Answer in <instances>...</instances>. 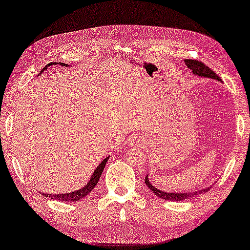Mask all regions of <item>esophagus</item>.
Listing matches in <instances>:
<instances>
[{"label":"esophagus","mask_w":250,"mask_h":250,"mask_svg":"<svg viewBox=\"0 0 250 250\" xmlns=\"http://www.w3.org/2000/svg\"><path fill=\"white\" fill-rule=\"evenodd\" d=\"M133 143L135 145H141L142 143H144V141L142 140V138H140V137H134L133 138Z\"/></svg>","instance_id":"1"}]
</instances>
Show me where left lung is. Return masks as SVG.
<instances>
[{
	"mask_svg": "<svg viewBox=\"0 0 250 250\" xmlns=\"http://www.w3.org/2000/svg\"><path fill=\"white\" fill-rule=\"evenodd\" d=\"M184 62H185L186 66L188 68L191 69V72H193L194 75H198L199 77H205V79H211V80L222 82L220 77L216 74L214 71H211L209 67L206 66L204 63L199 62V61L184 60ZM145 184L147 185V187H148L149 189L157 196V197L162 198L164 200H173V202H182V200L189 199L191 197H194V196H196V195L207 193V191L210 189V187H206V188H204V189L191 191V193H170V191H164V190L158 189V188L155 187L153 184L149 182L148 175L145 177Z\"/></svg>",
	"mask_w": 250,
	"mask_h": 250,
	"instance_id": "1",
	"label": "left lung"
}]
</instances>
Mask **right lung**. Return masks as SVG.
Listing matches in <instances>:
<instances>
[{
    "mask_svg": "<svg viewBox=\"0 0 250 250\" xmlns=\"http://www.w3.org/2000/svg\"><path fill=\"white\" fill-rule=\"evenodd\" d=\"M52 65H61V66H68V64H65V63H61V62H52L50 64H47L46 66H45L42 71H41L40 75H42V73L45 71V69L51 67ZM39 75V76H40ZM109 156H107L106 158L103 159V162H102L100 165L96 167V169L94 170V173L92 175V177L89 178L88 183L86 185H84L82 188L74 191H69V193H65V194H45V193H41L42 194L44 197H47V198H51V199H54V200H62V202H77V200L80 199H83L84 197H86V196L91 193L93 190V188L97 185L98 181H100V177L102 173H103V170L105 168V165L106 163H107Z\"/></svg>",
    "mask_w": 250,
    "mask_h": 250,
    "instance_id": "1",
    "label": "right lung"
}]
</instances>
